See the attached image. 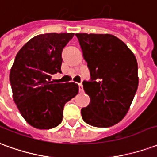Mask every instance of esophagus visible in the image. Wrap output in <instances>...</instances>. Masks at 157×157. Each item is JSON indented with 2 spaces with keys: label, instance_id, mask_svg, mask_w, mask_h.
<instances>
[{
  "label": "esophagus",
  "instance_id": "1",
  "mask_svg": "<svg viewBox=\"0 0 157 157\" xmlns=\"http://www.w3.org/2000/svg\"><path fill=\"white\" fill-rule=\"evenodd\" d=\"M78 89H79V91H83V84L80 83H78Z\"/></svg>",
  "mask_w": 157,
  "mask_h": 157
}]
</instances>
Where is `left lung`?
I'll return each mask as SVG.
<instances>
[{"label": "left lung", "instance_id": "1", "mask_svg": "<svg viewBox=\"0 0 157 157\" xmlns=\"http://www.w3.org/2000/svg\"><path fill=\"white\" fill-rule=\"evenodd\" d=\"M90 81L83 90L90 105L81 109L83 120L95 127H109L125 116L138 88L136 58L126 44L110 34L77 33Z\"/></svg>", "mask_w": 157, "mask_h": 157}]
</instances>
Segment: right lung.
<instances>
[{
	"label": "right lung",
	"mask_w": 157,
	"mask_h": 157,
	"mask_svg": "<svg viewBox=\"0 0 157 157\" xmlns=\"http://www.w3.org/2000/svg\"><path fill=\"white\" fill-rule=\"evenodd\" d=\"M74 33H46L29 40L20 49L10 72L13 99L32 126L48 130L63 120V107L78 93L75 83H53L62 73V52Z\"/></svg>",
	"instance_id": "add662e5"
}]
</instances>
